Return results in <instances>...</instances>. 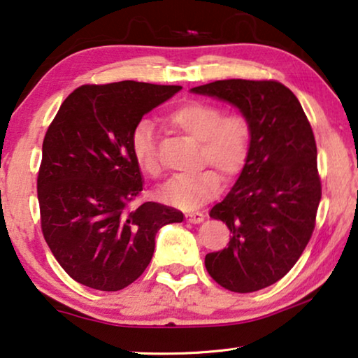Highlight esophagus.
<instances>
[{
  "label": "esophagus",
  "mask_w": 358,
  "mask_h": 358,
  "mask_svg": "<svg viewBox=\"0 0 358 358\" xmlns=\"http://www.w3.org/2000/svg\"><path fill=\"white\" fill-rule=\"evenodd\" d=\"M185 220H187L189 222H194V224H199V222H201L205 220V215L203 213H199V211H195V213H187L185 215Z\"/></svg>",
  "instance_id": "34e87169"
}]
</instances>
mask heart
Instances as JSON below:
<instances>
[{
    "instance_id": "1",
    "label": "heart",
    "mask_w": 358,
    "mask_h": 358,
    "mask_svg": "<svg viewBox=\"0 0 358 358\" xmlns=\"http://www.w3.org/2000/svg\"><path fill=\"white\" fill-rule=\"evenodd\" d=\"M166 121L180 132L200 142V163H210L224 178H232L243 168L250 148V124L241 113H227L213 103L187 101L174 108ZM134 162L142 173L158 176L162 163L158 158V138L153 124L143 119L131 136ZM221 178L215 169H201L196 174L176 176L159 190L162 199L176 208L192 211L220 192Z\"/></svg>"
}]
</instances>
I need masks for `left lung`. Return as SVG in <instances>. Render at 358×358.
Here are the masks:
<instances>
[{
	"instance_id": "8db88e82",
	"label": "left lung",
	"mask_w": 358,
	"mask_h": 358,
	"mask_svg": "<svg viewBox=\"0 0 358 358\" xmlns=\"http://www.w3.org/2000/svg\"><path fill=\"white\" fill-rule=\"evenodd\" d=\"M190 92L231 103L250 124L239 179L210 211L231 239L205 257V266L227 291H260L291 271L315 229L321 182L312 126L276 80H216Z\"/></svg>"
}]
</instances>
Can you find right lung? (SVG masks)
<instances>
[{
    "label": "right lung",
    "mask_w": 358,
    "mask_h": 358,
    "mask_svg": "<svg viewBox=\"0 0 358 358\" xmlns=\"http://www.w3.org/2000/svg\"><path fill=\"white\" fill-rule=\"evenodd\" d=\"M180 89L134 80L82 85L50 124L37 179L41 231L74 281L121 291L148 266L157 232L182 222L179 210L155 201L129 208L143 189L134 127Z\"/></svg>",
    "instance_id": "obj_1"
}]
</instances>
